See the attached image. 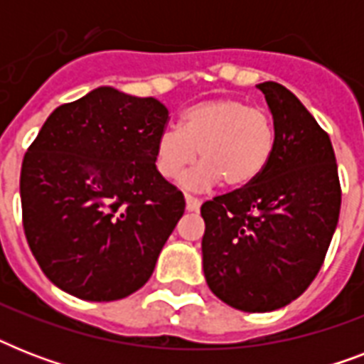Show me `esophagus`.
Wrapping results in <instances>:
<instances>
[{
    "mask_svg": "<svg viewBox=\"0 0 364 364\" xmlns=\"http://www.w3.org/2000/svg\"><path fill=\"white\" fill-rule=\"evenodd\" d=\"M185 202H187V211H198L200 210V200L191 196V194H185Z\"/></svg>",
    "mask_w": 364,
    "mask_h": 364,
    "instance_id": "34e87169",
    "label": "esophagus"
}]
</instances>
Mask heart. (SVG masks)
I'll return each mask as SVG.
<instances>
[{"label":"heart","instance_id":"obj_1","mask_svg":"<svg viewBox=\"0 0 364 364\" xmlns=\"http://www.w3.org/2000/svg\"><path fill=\"white\" fill-rule=\"evenodd\" d=\"M276 126L268 111L249 107L238 98H213L181 113L179 128H166L156 139V170L173 179L194 160H204L181 177L191 191L223 185L249 187L270 164Z\"/></svg>","mask_w":364,"mask_h":364}]
</instances>
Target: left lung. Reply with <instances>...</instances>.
I'll return each instance as SVG.
<instances>
[{"mask_svg": "<svg viewBox=\"0 0 364 364\" xmlns=\"http://www.w3.org/2000/svg\"><path fill=\"white\" fill-rule=\"evenodd\" d=\"M276 126V149L249 187L202 204V262L215 296L242 311H272L299 299L321 268L338 225L333 143L279 82L257 85Z\"/></svg>", "mask_w": 364, "mask_h": 364, "instance_id": "obj_1", "label": "left lung"}]
</instances>
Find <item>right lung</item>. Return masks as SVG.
Masks as SVG:
<instances>
[{
	"instance_id": "1",
	"label": "right lung",
	"mask_w": 364,
	"mask_h": 364,
	"mask_svg": "<svg viewBox=\"0 0 364 364\" xmlns=\"http://www.w3.org/2000/svg\"><path fill=\"white\" fill-rule=\"evenodd\" d=\"M170 113L154 98L100 87L50 113L22 160V225L43 274L92 302L151 277L185 198L156 170Z\"/></svg>"
}]
</instances>
